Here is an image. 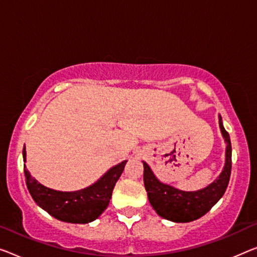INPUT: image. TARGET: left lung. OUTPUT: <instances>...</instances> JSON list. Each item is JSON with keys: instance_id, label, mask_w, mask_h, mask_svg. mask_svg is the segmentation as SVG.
I'll use <instances>...</instances> for the list:
<instances>
[{"instance_id": "left-lung-1", "label": "left lung", "mask_w": 257, "mask_h": 257, "mask_svg": "<svg viewBox=\"0 0 257 257\" xmlns=\"http://www.w3.org/2000/svg\"><path fill=\"white\" fill-rule=\"evenodd\" d=\"M219 118V128L222 132L226 149L225 164L220 175L207 187L199 191L186 192L164 184L157 179L152 169L144 163V184L148 200L157 215L175 223H188L206 215L220 200L230 181L232 168V147L228 133L225 131L222 117Z\"/></svg>"}]
</instances>
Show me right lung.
I'll return each instance as SVG.
<instances>
[{"label": "right lung", "mask_w": 257, "mask_h": 257, "mask_svg": "<svg viewBox=\"0 0 257 257\" xmlns=\"http://www.w3.org/2000/svg\"><path fill=\"white\" fill-rule=\"evenodd\" d=\"M23 159L26 162V149H23ZM127 161L109 169L103 176L90 186L74 192H62L43 186L32 178L24 167L25 181L30 194L39 207L58 220L73 224H87L102 215L111 199L113 187L124 171Z\"/></svg>", "instance_id": "obj_1"}]
</instances>
